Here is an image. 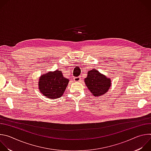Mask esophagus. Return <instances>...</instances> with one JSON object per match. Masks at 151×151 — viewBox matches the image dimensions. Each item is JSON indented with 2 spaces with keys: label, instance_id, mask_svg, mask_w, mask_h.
I'll return each instance as SVG.
<instances>
[{
  "label": "esophagus",
  "instance_id": "esophagus-1",
  "mask_svg": "<svg viewBox=\"0 0 151 151\" xmlns=\"http://www.w3.org/2000/svg\"><path fill=\"white\" fill-rule=\"evenodd\" d=\"M74 79V81L75 82H79L80 80H81V77L80 76H78V77H75L73 78Z\"/></svg>",
  "mask_w": 151,
  "mask_h": 151
}]
</instances>
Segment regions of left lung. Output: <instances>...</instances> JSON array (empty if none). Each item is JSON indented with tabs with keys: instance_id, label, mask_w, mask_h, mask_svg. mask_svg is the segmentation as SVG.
<instances>
[{
	"instance_id": "1",
	"label": "left lung",
	"mask_w": 151,
	"mask_h": 151,
	"mask_svg": "<svg viewBox=\"0 0 151 151\" xmlns=\"http://www.w3.org/2000/svg\"><path fill=\"white\" fill-rule=\"evenodd\" d=\"M86 85L94 96H100L109 90L111 81L96 69L88 72L87 77L85 79Z\"/></svg>"
}]
</instances>
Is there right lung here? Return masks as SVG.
Returning a JSON list of instances; mask_svg holds the SVG:
<instances>
[{"label": "right lung", "instance_id": "add662e5", "mask_svg": "<svg viewBox=\"0 0 151 151\" xmlns=\"http://www.w3.org/2000/svg\"><path fill=\"white\" fill-rule=\"evenodd\" d=\"M69 81L68 79L63 76L61 71L57 70L41 76L39 81V89L44 96L55 99L63 96Z\"/></svg>", "mask_w": 151, "mask_h": 151}]
</instances>
